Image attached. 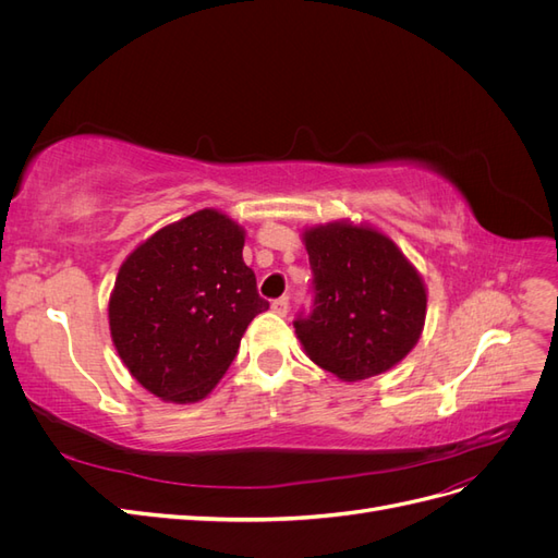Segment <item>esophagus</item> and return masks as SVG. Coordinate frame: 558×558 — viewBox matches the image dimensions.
<instances>
[{"mask_svg": "<svg viewBox=\"0 0 558 558\" xmlns=\"http://www.w3.org/2000/svg\"><path fill=\"white\" fill-rule=\"evenodd\" d=\"M272 312L279 314V316H286L289 314V298H279L272 302Z\"/></svg>", "mask_w": 558, "mask_h": 558, "instance_id": "34e87169", "label": "esophagus"}]
</instances>
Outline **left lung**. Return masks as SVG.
Returning a JSON list of instances; mask_svg holds the SVG:
<instances>
[{
	"label": "left lung",
	"mask_w": 558,
	"mask_h": 558,
	"mask_svg": "<svg viewBox=\"0 0 558 558\" xmlns=\"http://www.w3.org/2000/svg\"><path fill=\"white\" fill-rule=\"evenodd\" d=\"M314 310L295 320L307 356L342 381L388 373L426 324V283L398 244L369 223L330 221L302 232Z\"/></svg>",
	"instance_id": "1"
}]
</instances>
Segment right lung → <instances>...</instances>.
<instances>
[{"mask_svg":"<svg viewBox=\"0 0 558 558\" xmlns=\"http://www.w3.org/2000/svg\"><path fill=\"white\" fill-rule=\"evenodd\" d=\"M246 232L218 209L160 228L123 260L109 330L130 375L165 402L205 400L269 305L244 263Z\"/></svg>","mask_w":558,"mask_h":558,"instance_id":"obj_1","label":"right lung"}]
</instances>
